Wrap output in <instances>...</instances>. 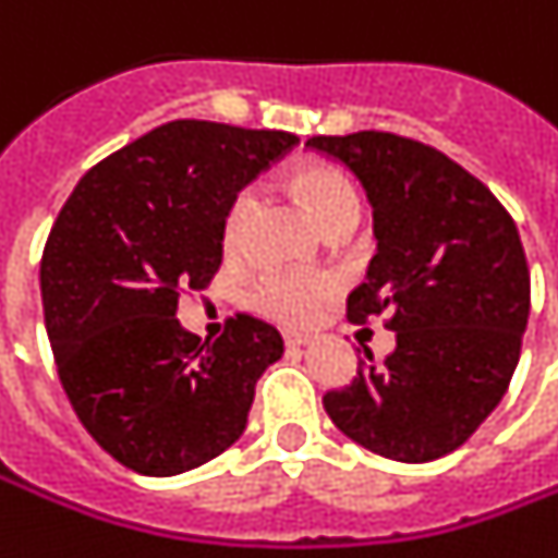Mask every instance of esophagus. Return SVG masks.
<instances>
[{
  "instance_id": "1",
  "label": "esophagus",
  "mask_w": 558,
  "mask_h": 558,
  "mask_svg": "<svg viewBox=\"0 0 558 558\" xmlns=\"http://www.w3.org/2000/svg\"><path fill=\"white\" fill-rule=\"evenodd\" d=\"M307 341H311V338L302 332H283V344L292 347V350H295V347H305Z\"/></svg>"
}]
</instances>
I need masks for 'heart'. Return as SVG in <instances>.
<instances>
[{
	"label": "heart",
	"mask_w": 558,
	"mask_h": 558,
	"mask_svg": "<svg viewBox=\"0 0 558 558\" xmlns=\"http://www.w3.org/2000/svg\"><path fill=\"white\" fill-rule=\"evenodd\" d=\"M287 186L323 229H329L338 220H356V214H360L356 190L350 186L341 171L326 166V162H299L287 174ZM247 214H251V196L239 193L232 198L223 220V244L229 251H235L244 239ZM329 292H332V283L326 278L275 271V275H266L259 280L253 299L266 314H271L280 323L305 326L307 319L317 314V307L329 299Z\"/></svg>",
	"instance_id": "1"
}]
</instances>
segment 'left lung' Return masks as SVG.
I'll use <instances>...</instances> for the list:
<instances>
[{"instance_id":"8db88e82","label":"left lung","mask_w":558,"mask_h":558,"mask_svg":"<svg viewBox=\"0 0 558 558\" xmlns=\"http://www.w3.org/2000/svg\"><path fill=\"white\" fill-rule=\"evenodd\" d=\"M305 147L347 166L372 202L377 253L347 317H389L396 332L384 368L365 350L353 384L326 392L323 408L350 441L396 462L453 453L496 411L520 362V232L474 174L428 144L368 130Z\"/></svg>"}]
</instances>
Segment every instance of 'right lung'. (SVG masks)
<instances>
[{
	"instance_id": "right-lung-1",
	"label": "right lung",
	"mask_w": 558,
	"mask_h": 558,
	"mask_svg": "<svg viewBox=\"0 0 558 558\" xmlns=\"http://www.w3.org/2000/svg\"><path fill=\"white\" fill-rule=\"evenodd\" d=\"M295 135L171 120L77 181L41 256L60 384L105 453L147 477L198 469L239 441L283 338L239 314L214 344L178 319L181 292L223 263L232 198Z\"/></svg>"
}]
</instances>
